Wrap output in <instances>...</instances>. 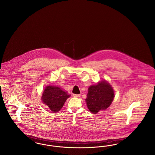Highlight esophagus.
Wrapping results in <instances>:
<instances>
[{"label":"esophagus","instance_id":"34e87169","mask_svg":"<svg viewBox=\"0 0 155 155\" xmlns=\"http://www.w3.org/2000/svg\"><path fill=\"white\" fill-rule=\"evenodd\" d=\"M73 96L75 97H80V94H73Z\"/></svg>","mask_w":155,"mask_h":155}]
</instances>
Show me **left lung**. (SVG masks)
<instances>
[{"label": "left lung", "mask_w": 155, "mask_h": 155, "mask_svg": "<svg viewBox=\"0 0 155 155\" xmlns=\"http://www.w3.org/2000/svg\"><path fill=\"white\" fill-rule=\"evenodd\" d=\"M114 97V93L112 87L107 81L104 80L89 87L85 101L89 111L96 114L99 111L108 108Z\"/></svg>", "instance_id": "obj_1"}]
</instances>
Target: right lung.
I'll return each instance as SVG.
<instances>
[{"label":"right lung","mask_w":155,"mask_h":155,"mask_svg":"<svg viewBox=\"0 0 155 155\" xmlns=\"http://www.w3.org/2000/svg\"><path fill=\"white\" fill-rule=\"evenodd\" d=\"M70 96L59 87L47 86L42 95V102L54 113L58 112L63 106L67 99Z\"/></svg>","instance_id":"right-lung-1"}]
</instances>
